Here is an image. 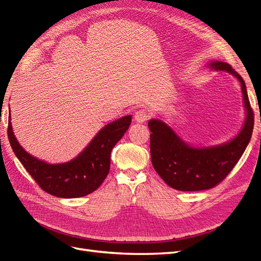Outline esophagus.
<instances>
[{"label":"esophagus","mask_w":261,"mask_h":261,"mask_svg":"<svg viewBox=\"0 0 261 261\" xmlns=\"http://www.w3.org/2000/svg\"><path fill=\"white\" fill-rule=\"evenodd\" d=\"M150 117L146 109H138L135 113V121L138 123H145Z\"/></svg>","instance_id":"1"}]
</instances>
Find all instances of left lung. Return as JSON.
Instances as JSON below:
<instances>
[{
    "label": "left lung",
    "mask_w": 261,
    "mask_h": 261,
    "mask_svg": "<svg viewBox=\"0 0 261 261\" xmlns=\"http://www.w3.org/2000/svg\"><path fill=\"white\" fill-rule=\"evenodd\" d=\"M209 65L226 70L240 81L247 117L241 133L230 143L199 149L188 146L160 120L149 121L153 168L169 186L181 192L204 191L220 184L241 159L254 129V111L242 76L224 62H212Z\"/></svg>",
    "instance_id": "left-lung-1"
}]
</instances>
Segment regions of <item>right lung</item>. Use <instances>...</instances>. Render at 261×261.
Here are the masks:
<instances>
[{"label":"right lung","mask_w":261,"mask_h":261,"mask_svg":"<svg viewBox=\"0 0 261 261\" xmlns=\"http://www.w3.org/2000/svg\"><path fill=\"white\" fill-rule=\"evenodd\" d=\"M132 122V116L105 126L84 151L74 160L62 164H48L30 155L21 148L7 126V136L14 153L42 191L61 198H78L96 191L110 171V155Z\"/></svg>","instance_id":"obj_1"}]
</instances>
